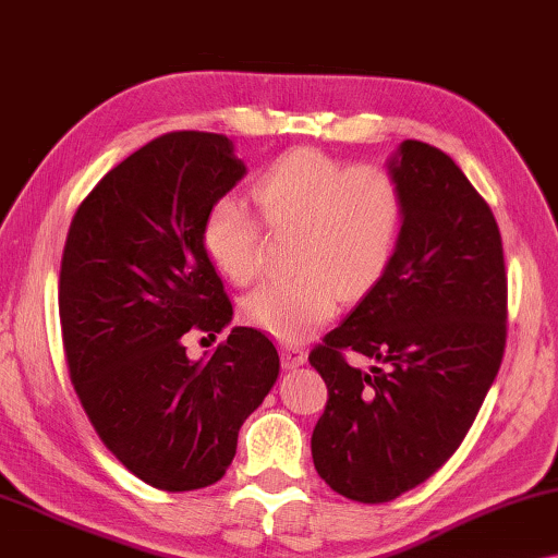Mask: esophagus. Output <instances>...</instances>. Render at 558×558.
I'll return each instance as SVG.
<instances>
[{
    "instance_id": "obj_1",
    "label": "esophagus",
    "mask_w": 558,
    "mask_h": 558,
    "mask_svg": "<svg viewBox=\"0 0 558 558\" xmlns=\"http://www.w3.org/2000/svg\"><path fill=\"white\" fill-rule=\"evenodd\" d=\"M306 362V351L299 344H281V364L284 368H296Z\"/></svg>"
}]
</instances>
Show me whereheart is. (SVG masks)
<instances>
[{"label":"heart","instance_id":"obj_1","mask_svg":"<svg viewBox=\"0 0 558 558\" xmlns=\"http://www.w3.org/2000/svg\"><path fill=\"white\" fill-rule=\"evenodd\" d=\"M271 234H291L289 269L244 302L246 319L281 341H302L344 302L366 296L387 274L404 225V190L389 169L347 167L316 149L279 157L252 184ZM204 250L234 284L264 269V229L236 199H219L202 227Z\"/></svg>","mask_w":558,"mask_h":558}]
</instances>
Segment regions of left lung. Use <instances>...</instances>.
I'll return each instance as SVG.
<instances>
[{
    "mask_svg": "<svg viewBox=\"0 0 558 558\" xmlns=\"http://www.w3.org/2000/svg\"><path fill=\"white\" fill-rule=\"evenodd\" d=\"M391 174L407 211L389 269L308 354L329 389L314 466L362 504L397 499L447 464L507 349V267L492 207L432 144L407 140ZM351 353L377 364L351 367Z\"/></svg>",
    "mask_w": 558,
    "mask_h": 558,
    "instance_id": "left-lung-1",
    "label": "left lung"
}]
</instances>
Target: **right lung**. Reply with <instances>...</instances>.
<instances>
[{
	"label": "right lung",
	"mask_w": 558,
	"mask_h": 558,
	"mask_svg": "<svg viewBox=\"0 0 558 558\" xmlns=\"http://www.w3.org/2000/svg\"><path fill=\"white\" fill-rule=\"evenodd\" d=\"M225 134H161L101 177L64 242L59 319L70 379L94 432L144 484H217L244 418L279 374L269 337L234 327L207 362L186 333L231 322L202 242L209 209L244 177Z\"/></svg>",
	"instance_id": "add662e5"
}]
</instances>
